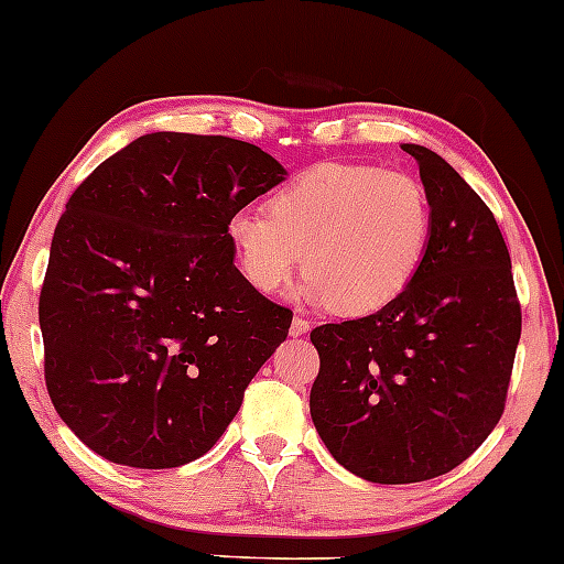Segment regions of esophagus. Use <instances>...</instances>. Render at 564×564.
Here are the masks:
<instances>
[{
	"label": "esophagus",
	"mask_w": 564,
	"mask_h": 564,
	"mask_svg": "<svg viewBox=\"0 0 564 564\" xmlns=\"http://www.w3.org/2000/svg\"><path fill=\"white\" fill-rule=\"evenodd\" d=\"M308 328H311L308 321H305V318H300V316H295V318H292L290 334H292V336H303V334H308Z\"/></svg>",
	"instance_id": "34e87169"
}]
</instances>
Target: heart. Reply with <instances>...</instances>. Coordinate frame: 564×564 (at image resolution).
I'll return each instance as SVG.
<instances>
[{"instance_id":"obj_1","label":"heart","mask_w":564,"mask_h":564,"mask_svg":"<svg viewBox=\"0 0 564 564\" xmlns=\"http://www.w3.org/2000/svg\"><path fill=\"white\" fill-rule=\"evenodd\" d=\"M228 240L253 290L280 295L300 267V295L370 316L404 295L433 236V209L412 175L376 165L324 163L282 186L269 209L228 217Z\"/></svg>"}]
</instances>
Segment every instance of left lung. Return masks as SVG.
<instances>
[{"label":"left lung","mask_w":564,"mask_h":564,"mask_svg":"<svg viewBox=\"0 0 564 564\" xmlns=\"http://www.w3.org/2000/svg\"><path fill=\"white\" fill-rule=\"evenodd\" d=\"M401 148L433 209L425 264L383 311L311 332L313 425L347 471L378 485L441 477L487 441L521 339L495 215L437 152Z\"/></svg>","instance_id":"8db88e82"}]
</instances>
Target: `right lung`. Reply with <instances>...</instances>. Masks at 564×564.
<instances>
[{
  "instance_id": "1",
  "label": "right lung",
  "mask_w": 564,
  "mask_h": 564,
  "mask_svg": "<svg viewBox=\"0 0 564 564\" xmlns=\"http://www.w3.org/2000/svg\"><path fill=\"white\" fill-rule=\"evenodd\" d=\"M284 175L240 139L155 131L69 196L39 321L48 397L98 456L173 469L228 430L292 313L246 282L225 228Z\"/></svg>"
}]
</instances>
